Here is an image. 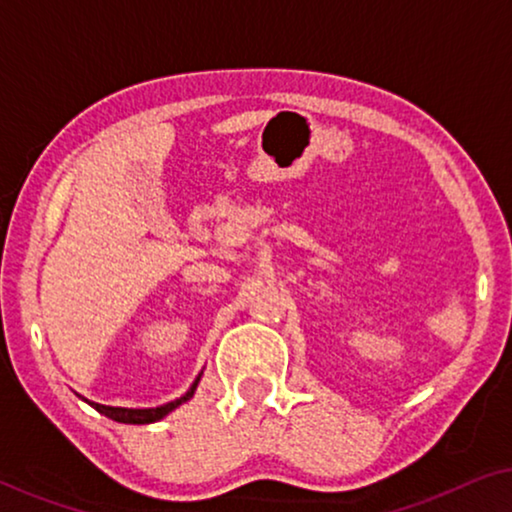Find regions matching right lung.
Listing matches in <instances>:
<instances>
[{"mask_svg":"<svg viewBox=\"0 0 512 512\" xmlns=\"http://www.w3.org/2000/svg\"><path fill=\"white\" fill-rule=\"evenodd\" d=\"M198 382H200V375L195 377L191 389H188L181 398H177V401L158 405V408H144V410H139V408H111V405L93 403V401H88V398H83V396H79V398H83V401H86L88 405H93V408L100 412V415L114 419V422H121V424H153V422H158V419H163L165 415H170V412L174 408H179L181 403H186L188 398L195 394V387H198Z\"/></svg>","mask_w":512,"mask_h":512,"instance_id":"right-lung-1","label":"right lung"}]
</instances>
